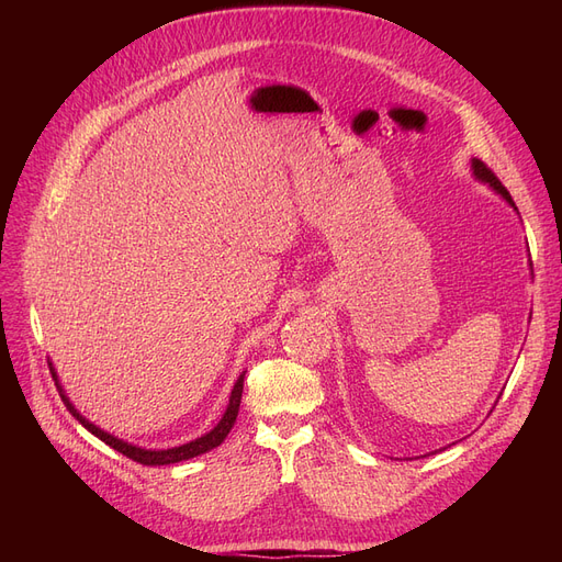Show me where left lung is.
Masks as SVG:
<instances>
[{
  "mask_svg": "<svg viewBox=\"0 0 562 562\" xmlns=\"http://www.w3.org/2000/svg\"><path fill=\"white\" fill-rule=\"evenodd\" d=\"M471 171H473V176L479 178L481 182H487V184L492 187V190H495L502 199H506L508 206H514V211H518V209H516V203H514V199H512V194L506 192V187L499 182V178H497L495 173H492L490 168H487L481 159H471ZM530 265H532V262H530Z\"/></svg>",
  "mask_w": 562,
  "mask_h": 562,
  "instance_id": "8db88e82",
  "label": "left lung"
}]
</instances>
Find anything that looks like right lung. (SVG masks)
I'll list each match as a JSON object with an SVG mask.
<instances>
[{
	"instance_id": "obj_1",
	"label": "right lung",
	"mask_w": 562,
	"mask_h": 562,
	"mask_svg": "<svg viewBox=\"0 0 562 562\" xmlns=\"http://www.w3.org/2000/svg\"><path fill=\"white\" fill-rule=\"evenodd\" d=\"M48 370H50V378L56 380V389H58V394H60L65 407L72 413L75 419H79L81 427L89 429L93 436H98L100 440H103V443H108V446L114 448L116 452H122V454H126L128 459H133V462H140V464H145V467L178 464V462H184V459L199 457V454L209 452V450H213V448H217L220 443H223V440L227 438V434H229L232 427H234L236 415H239L241 394H244V375H246V372H244V375H239V380H236V384H234V389H232V396H229V405H227V411H225L223 419H220L209 434H203L201 438H194V440H190V443L178 446V448H168V450H145V448H138V446H131V443H126V440L116 438V436H112V434H108V431H103V429H98L95 424H91L87 417L79 415V411L70 403V398L65 396V389L60 386L58 375H56V368H54V363H50V361H48Z\"/></svg>"
}]
</instances>
